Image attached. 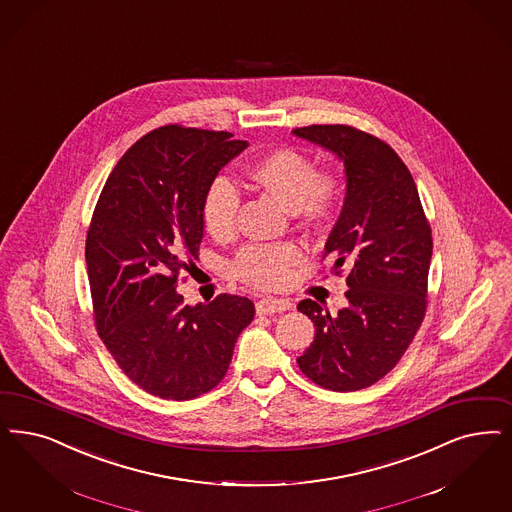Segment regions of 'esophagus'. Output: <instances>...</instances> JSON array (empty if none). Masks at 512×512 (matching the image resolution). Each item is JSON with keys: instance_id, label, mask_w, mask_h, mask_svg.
<instances>
[{"instance_id": "1", "label": "esophagus", "mask_w": 512, "mask_h": 512, "mask_svg": "<svg viewBox=\"0 0 512 512\" xmlns=\"http://www.w3.org/2000/svg\"><path fill=\"white\" fill-rule=\"evenodd\" d=\"M291 308V302L287 299H272V297H266L261 299L255 304V310L259 316H272L276 312H285Z\"/></svg>"}]
</instances>
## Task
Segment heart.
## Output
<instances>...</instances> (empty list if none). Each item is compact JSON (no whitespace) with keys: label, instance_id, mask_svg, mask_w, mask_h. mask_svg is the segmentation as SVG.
Wrapping results in <instances>:
<instances>
[{"label":"heart","instance_id":"heart-1","mask_svg":"<svg viewBox=\"0 0 512 512\" xmlns=\"http://www.w3.org/2000/svg\"><path fill=\"white\" fill-rule=\"evenodd\" d=\"M249 185L278 200L308 225L327 221L340 202L342 179L336 170H316L314 160L293 147L272 149L249 162ZM240 194L227 177L213 179L202 206L204 225L213 238L227 240L236 229ZM302 261L297 244L246 246L234 261V272L255 287L270 289L289 282Z\"/></svg>","mask_w":512,"mask_h":512}]
</instances>
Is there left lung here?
Returning a JSON list of instances; mask_svg holds the SVG:
<instances>
[{
  "label": "left lung",
  "mask_w": 512,
  "mask_h": 512,
  "mask_svg": "<svg viewBox=\"0 0 512 512\" xmlns=\"http://www.w3.org/2000/svg\"><path fill=\"white\" fill-rule=\"evenodd\" d=\"M293 134L344 164L346 198L325 255H335V270L350 268L338 312L300 300L316 338L297 363L321 388H369L397 365L422 325L431 227L414 179L388 143L346 124H314Z\"/></svg>",
  "instance_id": "1"
}]
</instances>
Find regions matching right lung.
Instances as JSON below:
<instances>
[{
    "label": "right lung",
    "mask_w": 512,
    "mask_h": 512,
    "mask_svg": "<svg viewBox=\"0 0 512 512\" xmlns=\"http://www.w3.org/2000/svg\"><path fill=\"white\" fill-rule=\"evenodd\" d=\"M229 132L168 124L136 141L107 177L87 234V274L100 338L124 374L160 399L215 388L255 316L246 297L189 306L177 291L198 259L213 179L246 149Z\"/></svg>",
    "instance_id": "right-lung-1"
}]
</instances>
